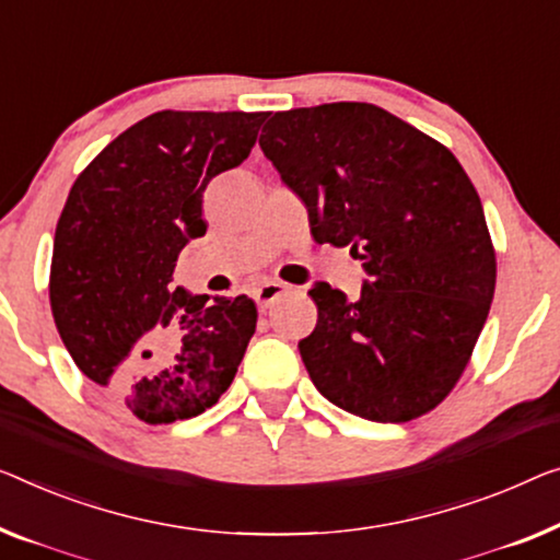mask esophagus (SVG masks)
Listing matches in <instances>:
<instances>
[{"label": "esophagus", "instance_id": "obj_1", "mask_svg": "<svg viewBox=\"0 0 560 560\" xmlns=\"http://www.w3.org/2000/svg\"><path fill=\"white\" fill-rule=\"evenodd\" d=\"M287 291H289L287 283H281V281H264L261 287L256 289V302H258V306H261V308H269L273 302H277V299H281L283 294H287Z\"/></svg>", "mask_w": 560, "mask_h": 560}]
</instances>
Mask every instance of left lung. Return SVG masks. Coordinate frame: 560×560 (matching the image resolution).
I'll list each match as a JSON object with an SVG mask.
<instances>
[{
  "label": "left lung",
  "instance_id": "8db88e82",
  "mask_svg": "<svg viewBox=\"0 0 560 560\" xmlns=\"http://www.w3.org/2000/svg\"><path fill=\"white\" fill-rule=\"evenodd\" d=\"M304 200L312 236L349 246L362 296L308 291L299 341L314 387L372 422L435 410L470 362L495 294V248L463 165L435 138L370 103L273 113L258 138Z\"/></svg>",
  "mask_w": 560,
  "mask_h": 560
}]
</instances>
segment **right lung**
Instances as JSON below:
<instances>
[{
  "instance_id": "right-lung-1",
  "label": "right lung",
  "mask_w": 560,
  "mask_h": 560,
  "mask_svg": "<svg viewBox=\"0 0 560 560\" xmlns=\"http://www.w3.org/2000/svg\"><path fill=\"white\" fill-rule=\"evenodd\" d=\"M266 113L161 110L132 125L72 183L49 269L67 352L148 424L188 420L231 387L256 306L173 287L178 254L206 233L203 190L252 153ZM170 352L143 365L145 346Z\"/></svg>"
}]
</instances>
